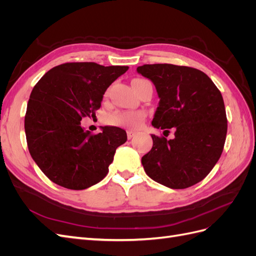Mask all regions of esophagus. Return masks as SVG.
<instances>
[{
    "label": "esophagus",
    "mask_w": 256,
    "mask_h": 256,
    "mask_svg": "<svg viewBox=\"0 0 256 256\" xmlns=\"http://www.w3.org/2000/svg\"><path fill=\"white\" fill-rule=\"evenodd\" d=\"M136 134L134 132V131L128 130V131H127V138H128V140H131V138H132Z\"/></svg>",
    "instance_id": "34e87169"
}]
</instances>
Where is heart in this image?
Masks as SVG:
<instances>
[{
	"label": "heart",
	"instance_id": "b5f03b06",
	"mask_svg": "<svg viewBox=\"0 0 256 256\" xmlns=\"http://www.w3.org/2000/svg\"><path fill=\"white\" fill-rule=\"evenodd\" d=\"M145 114L141 111H122L111 114L106 122L112 126L138 129L142 125Z\"/></svg>",
	"mask_w": 256,
	"mask_h": 256
}]
</instances>
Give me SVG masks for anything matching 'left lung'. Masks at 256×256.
I'll return each instance as SVG.
<instances>
[{"label":"left lung","mask_w":256,"mask_h":256,"mask_svg":"<svg viewBox=\"0 0 256 256\" xmlns=\"http://www.w3.org/2000/svg\"><path fill=\"white\" fill-rule=\"evenodd\" d=\"M136 72L150 80L159 97L152 125L175 129V138L152 134V150L142 157L145 173L172 189L203 180L218 162L228 132L220 90L203 72L172 64L143 65Z\"/></svg>","instance_id":"obj_1"}]
</instances>
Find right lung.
<instances>
[{
	"mask_svg": "<svg viewBox=\"0 0 256 256\" xmlns=\"http://www.w3.org/2000/svg\"><path fill=\"white\" fill-rule=\"evenodd\" d=\"M128 66L66 63L53 67L34 86L24 118L30 156L51 182L83 190L102 180L126 131L102 127L90 134L81 126L102 106L104 92Z\"/></svg>",
	"mask_w": 256,
	"mask_h": 256,
	"instance_id": "add662e5",
	"label": "right lung"
}]
</instances>
